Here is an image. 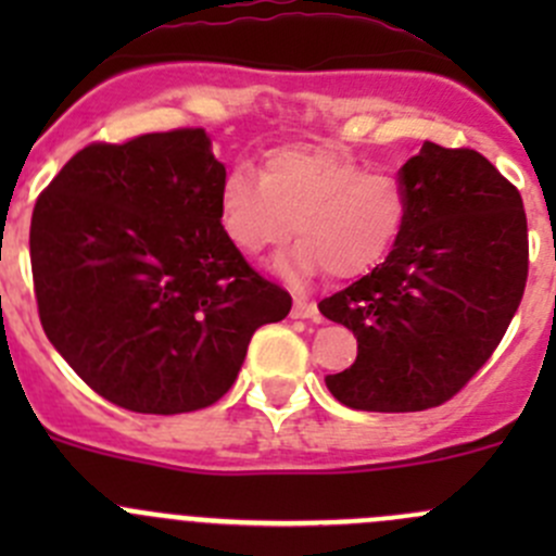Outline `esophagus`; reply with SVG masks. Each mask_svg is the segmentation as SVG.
Wrapping results in <instances>:
<instances>
[{
  "label": "esophagus",
  "mask_w": 556,
  "mask_h": 556,
  "mask_svg": "<svg viewBox=\"0 0 556 556\" xmlns=\"http://www.w3.org/2000/svg\"><path fill=\"white\" fill-rule=\"evenodd\" d=\"M293 314L295 319H314L317 317V306L312 304V301H306V299H299V295H295V301H293Z\"/></svg>",
  "instance_id": "34e87169"
}]
</instances>
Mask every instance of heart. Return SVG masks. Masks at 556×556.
I'll use <instances>...</instances> for the list:
<instances>
[{
  "label": "heart",
  "mask_w": 556,
  "mask_h": 556,
  "mask_svg": "<svg viewBox=\"0 0 556 556\" xmlns=\"http://www.w3.org/2000/svg\"><path fill=\"white\" fill-rule=\"evenodd\" d=\"M406 212L408 195L395 174L366 169L330 148H277L261 177L237 166L220 182L223 231L244 255H263L295 228L301 239L279 261L290 277L368 271L395 244Z\"/></svg>",
  "instance_id": "heart-1"
}]
</instances>
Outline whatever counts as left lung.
<instances>
[{
  "mask_svg": "<svg viewBox=\"0 0 556 556\" xmlns=\"http://www.w3.org/2000/svg\"><path fill=\"white\" fill-rule=\"evenodd\" d=\"M397 179L408 212L387 261L319 301L357 339L355 363L325 379L357 412H425L457 395L497 350L527 285L521 195L484 155L425 142Z\"/></svg>",
  "mask_w": 556,
  "mask_h": 556,
  "instance_id": "left-lung-1",
  "label": "left lung"
}]
</instances>
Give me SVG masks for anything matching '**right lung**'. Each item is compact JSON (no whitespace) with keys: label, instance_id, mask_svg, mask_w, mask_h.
<instances>
[{"label":"right lung","instance_id":"right-lung-1","mask_svg":"<svg viewBox=\"0 0 556 556\" xmlns=\"http://www.w3.org/2000/svg\"><path fill=\"white\" fill-rule=\"evenodd\" d=\"M204 128L91 142L39 193L29 252L39 323L93 392L137 414L220 401L252 333L293 299L226 237Z\"/></svg>","mask_w":556,"mask_h":556}]
</instances>
